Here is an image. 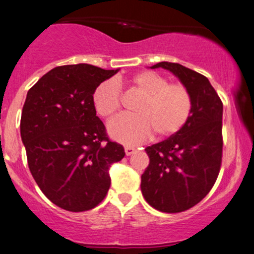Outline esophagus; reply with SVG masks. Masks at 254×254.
I'll list each match as a JSON object with an SVG mask.
<instances>
[{
    "instance_id": "esophagus-1",
    "label": "esophagus",
    "mask_w": 254,
    "mask_h": 254,
    "mask_svg": "<svg viewBox=\"0 0 254 254\" xmlns=\"http://www.w3.org/2000/svg\"><path fill=\"white\" fill-rule=\"evenodd\" d=\"M136 152V149L132 148V146H125V154L127 155V156H130V155L135 154Z\"/></svg>"
}]
</instances>
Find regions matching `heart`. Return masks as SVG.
Instances as JSON below:
<instances>
[{
	"label": "heart",
	"instance_id": "b5f03b06",
	"mask_svg": "<svg viewBox=\"0 0 254 254\" xmlns=\"http://www.w3.org/2000/svg\"><path fill=\"white\" fill-rule=\"evenodd\" d=\"M127 82L142 97L135 105L136 115H121L109 122V133L118 142L139 144L152 132L157 138H168L187 124L193 102L182 82H169L167 77L154 71L135 73ZM92 104L102 117L114 116L122 105L119 82L115 79L100 82L93 91Z\"/></svg>",
	"mask_w": 254,
	"mask_h": 254
}]
</instances>
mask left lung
I'll list each match as a JSON object with an SVG mask.
<instances>
[{
  "label": "left lung",
  "mask_w": 254,
  "mask_h": 254,
  "mask_svg": "<svg viewBox=\"0 0 254 254\" xmlns=\"http://www.w3.org/2000/svg\"><path fill=\"white\" fill-rule=\"evenodd\" d=\"M170 71L188 88L193 108L187 124L169 138L146 146L149 166L142 174L145 201L164 213L185 212L209 193L222 162V102L208 79L175 63L151 68Z\"/></svg>",
  "instance_id": "obj_1"
}]
</instances>
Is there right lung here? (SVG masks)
Masks as SVG:
<instances>
[{
  "mask_svg": "<svg viewBox=\"0 0 254 254\" xmlns=\"http://www.w3.org/2000/svg\"><path fill=\"white\" fill-rule=\"evenodd\" d=\"M118 69L78 64L58 66L27 93L21 138L39 188L68 212L98 206L111 185L109 168L125 156L92 104L93 91Z\"/></svg>",
  "mask_w": 254,
  "mask_h": 254,
  "instance_id": "add662e5",
  "label": "right lung"
}]
</instances>
